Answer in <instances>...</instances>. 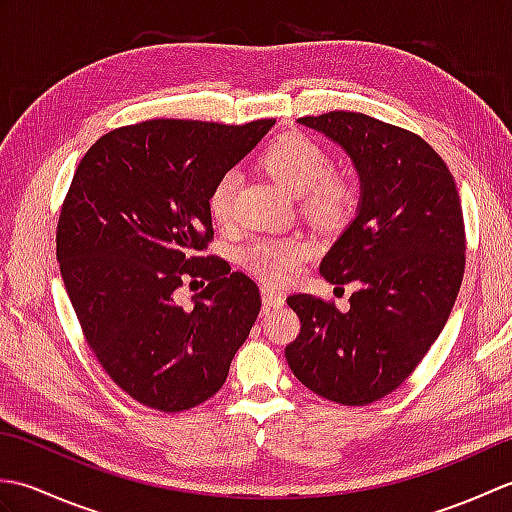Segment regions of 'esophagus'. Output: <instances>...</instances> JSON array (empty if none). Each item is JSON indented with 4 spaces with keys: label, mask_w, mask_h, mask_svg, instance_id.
I'll return each instance as SVG.
<instances>
[{
    "label": "esophagus",
    "mask_w": 512,
    "mask_h": 512,
    "mask_svg": "<svg viewBox=\"0 0 512 512\" xmlns=\"http://www.w3.org/2000/svg\"><path fill=\"white\" fill-rule=\"evenodd\" d=\"M284 295H281L279 290H275L273 286H262V303H264V310H275L284 306Z\"/></svg>",
    "instance_id": "34e87169"
}]
</instances>
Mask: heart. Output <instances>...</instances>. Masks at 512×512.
Instances as JSON below:
<instances>
[{
  "label": "heart",
  "mask_w": 512,
  "mask_h": 512,
  "mask_svg": "<svg viewBox=\"0 0 512 512\" xmlns=\"http://www.w3.org/2000/svg\"><path fill=\"white\" fill-rule=\"evenodd\" d=\"M259 165L288 193L297 195L299 211L310 222L332 228L350 217L356 202L354 184L345 173L330 169V154L317 140L299 132L281 134L262 151ZM235 189L233 171L222 173L213 182L206 204L215 222L231 220ZM308 253V246L297 237H255L239 250V259L250 273L279 284L297 273Z\"/></svg>",
  "instance_id": "obj_1"
}]
</instances>
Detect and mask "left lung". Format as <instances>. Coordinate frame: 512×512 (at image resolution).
<instances>
[{"label":"left lung","mask_w":512,"mask_h":512,"mask_svg":"<svg viewBox=\"0 0 512 512\" xmlns=\"http://www.w3.org/2000/svg\"><path fill=\"white\" fill-rule=\"evenodd\" d=\"M299 123L339 143L361 176L358 215L321 262L330 284L358 290L347 312L288 297L301 330L286 361L314 394L361 407L405 383L449 319L466 264L462 202L447 162L409 129L343 110Z\"/></svg>","instance_id":"left-lung-1"}]
</instances>
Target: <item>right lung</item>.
I'll return each instance as SVG.
<instances>
[{
    "instance_id": "right-lung-1",
    "label": "right lung",
    "mask_w": 512,
    "mask_h": 512,
    "mask_svg": "<svg viewBox=\"0 0 512 512\" xmlns=\"http://www.w3.org/2000/svg\"><path fill=\"white\" fill-rule=\"evenodd\" d=\"M275 125L154 118L101 136L59 213L57 259L90 350L140 405L178 413L222 389L262 308L259 288L206 255V198ZM206 278L191 311L172 301Z\"/></svg>"
}]
</instances>
